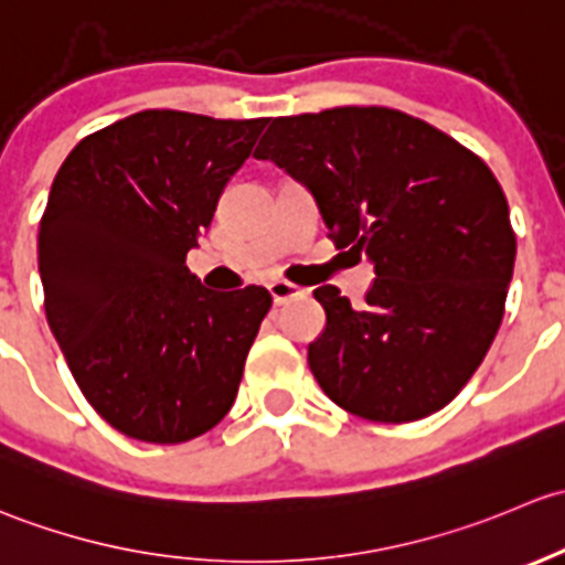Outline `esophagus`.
I'll return each instance as SVG.
<instances>
[{"label": "esophagus", "instance_id": "esophagus-1", "mask_svg": "<svg viewBox=\"0 0 565 565\" xmlns=\"http://www.w3.org/2000/svg\"><path fill=\"white\" fill-rule=\"evenodd\" d=\"M269 294H271V299H275V305H285V301L296 299V296H301L305 290L288 280H275V282H269Z\"/></svg>", "mask_w": 565, "mask_h": 565}]
</instances>
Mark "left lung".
Wrapping results in <instances>:
<instances>
[{"instance_id":"obj_1","label":"left lung","mask_w":565,"mask_h":565,"mask_svg":"<svg viewBox=\"0 0 565 565\" xmlns=\"http://www.w3.org/2000/svg\"><path fill=\"white\" fill-rule=\"evenodd\" d=\"M316 195L337 249L370 255L362 307L316 288L307 364L331 403L405 424L446 408L503 321L516 236L495 173L424 119L381 106L277 116L255 149Z\"/></svg>"}]
</instances>
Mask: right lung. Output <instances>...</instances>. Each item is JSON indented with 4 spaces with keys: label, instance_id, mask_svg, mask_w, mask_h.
<instances>
[{
    "label": "right lung",
    "instance_id": "add662e5",
    "mask_svg": "<svg viewBox=\"0 0 565 565\" xmlns=\"http://www.w3.org/2000/svg\"><path fill=\"white\" fill-rule=\"evenodd\" d=\"M266 121L138 110L75 143L51 184L45 318L86 403L127 438L184 444L234 405L271 294H214L184 260Z\"/></svg>",
    "mask_w": 565,
    "mask_h": 565
}]
</instances>
